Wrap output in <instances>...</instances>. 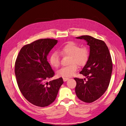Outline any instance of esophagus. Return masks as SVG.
Wrapping results in <instances>:
<instances>
[{"label": "esophagus", "instance_id": "34e87169", "mask_svg": "<svg viewBox=\"0 0 126 126\" xmlns=\"http://www.w3.org/2000/svg\"><path fill=\"white\" fill-rule=\"evenodd\" d=\"M63 81L64 82H66V81H67V80H69V78H63Z\"/></svg>", "mask_w": 126, "mask_h": 126}]
</instances>
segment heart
<instances>
[{"label":"heart","mask_w":126,"mask_h":126,"mask_svg":"<svg viewBox=\"0 0 126 126\" xmlns=\"http://www.w3.org/2000/svg\"><path fill=\"white\" fill-rule=\"evenodd\" d=\"M63 56H69V64L67 66L62 67L57 72L58 76L60 77H70L73 76L78 69L77 63L79 66H84L87 63L89 56V52L86 47L80 48V46L74 42H69L65 45L60 50ZM49 62L54 68H58L60 62L59 56L57 52H53L50 55ZM76 63V64L75 63Z\"/></svg>","instance_id":"b5f03b06"}]
</instances>
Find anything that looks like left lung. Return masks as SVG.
<instances>
[{
  "mask_svg": "<svg viewBox=\"0 0 126 126\" xmlns=\"http://www.w3.org/2000/svg\"><path fill=\"white\" fill-rule=\"evenodd\" d=\"M76 38L86 41L90 52L88 61L80 72L87 80L74 78L77 82L75 91L80 100L90 103L100 98L109 86L112 71L111 57L103 41L87 35Z\"/></svg>",
  "mask_w": 126,
  "mask_h": 126,
  "instance_id": "8db88e82",
  "label": "left lung"
}]
</instances>
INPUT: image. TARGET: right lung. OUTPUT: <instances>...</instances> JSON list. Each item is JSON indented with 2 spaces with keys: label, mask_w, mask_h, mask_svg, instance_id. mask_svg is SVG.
I'll list each match as a JSON object with an SVG mask.
<instances>
[{
  "label": "right lung",
  "mask_w": 126,
  "mask_h": 126,
  "mask_svg": "<svg viewBox=\"0 0 126 126\" xmlns=\"http://www.w3.org/2000/svg\"><path fill=\"white\" fill-rule=\"evenodd\" d=\"M57 42L55 39H39L23 46L16 59L15 73L19 88L37 106L44 107L54 102L64 83L62 78L47 81L55 75L47 57Z\"/></svg>",
  "instance_id": "right-lung-1"
}]
</instances>
